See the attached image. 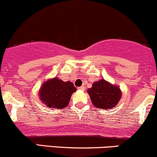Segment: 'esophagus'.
<instances>
[{
  "label": "esophagus",
  "mask_w": 157,
  "mask_h": 157,
  "mask_svg": "<svg viewBox=\"0 0 157 157\" xmlns=\"http://www.w3.org/2000/svg\"><path fill=\"white\" fill-rule=\"evenodd\" d=\"M78 89H79V90H80V91H84V90H85V87L80 86V87L78 88Z\"/></svg>",
  "instance_id": "esophagus-1"
}]
</instances>
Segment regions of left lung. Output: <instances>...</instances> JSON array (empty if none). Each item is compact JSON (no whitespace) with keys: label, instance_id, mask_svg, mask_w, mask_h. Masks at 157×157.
<instances>
[{"label":"left lung","instance_id":"1","mask_svg":"<svg viewBox=\"0 0 157 157\" xmlns=\"http://www.w3.org/2000/svg\"><path fill=\"white\" fill-rule=\"evenodd\" d=\"M92 104L99 109H109L115 107L121 98V90L118 86L104 79L95 81L87 89Z\"/></svg>","mask_w":157,"mask_h":157}]
</instances>
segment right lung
Listing matches in <instances>:
<instances>
[{
  "label": "right lung",
  "instance_id": "add662e5",
  "mask_svg": "<svg viewBox=\"0 0 157 157\" xmlns=\"http://www.w3.org/2000/svg\"><path fill=\"white\" fill-rule=\"evenodd\" d=\"M76 91L71 82H64L58 77H53L43 82L39 90V98L48 107L63 109L68 106L72 94Z\"/></svg>",
  "mask_w": 157,
  "mask_h": 157
}]
</instances>
